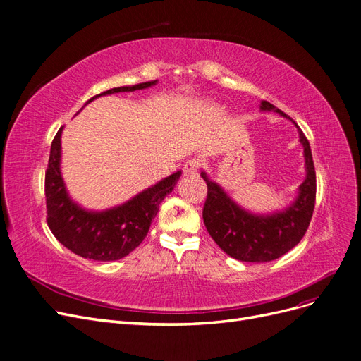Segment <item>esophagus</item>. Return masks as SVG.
<instances>
[{
	"label": "esophagus",
	"instance_id": "34e87169",
	"mask_svg": "<svg viewBox=\"0 0 361 361\" xmlns=\"http://www.w3.org/2000/svg\"><path fill=\"white\" fill-rule=\"evenodd\" d=\"M200 166H201L200 160H197V158H191V160H188L183 164V175L185 176H195Z\"/></svg>",
	"mask_w": 361,
	"mask_h": 361
}]
</instances>
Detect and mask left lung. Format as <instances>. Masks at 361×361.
<instances>
[{
  "instance_id": "obj_1",
  "label": "left lung",
  "mask_w": 361,
  "mask_h": 361,
  "mask_svg": "<svg viewBox=\"0 0 361 361\" xmlns=\"http://www.w3.org/2000/svg\"><path fill=\"white\" fill-rule=\"evenodd\" d=\"M259 111L277 112L298 128L299 142L304 148L305 179L298 186L292 203L276 212L255 213L235 203L204 170L200 173L207 183L203 219L209 234L231 257L256 264L274 261L293 249L307 233L315 204V170L308 139L289 115L267 100H262Z\"/></svg>"
}]
</instances>
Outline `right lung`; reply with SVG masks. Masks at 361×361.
<instances>
[{"mask_svg":"<svg viewBox=\"0 0 361 361\" xmlns=\"http://www.w3.org/2000/svg\"><path fill=\"white\" fill-rule=\"evenodd\" d=\"M157 82L158 80L115 87L92 97L87 104L100 96L143 90ZM62 132L63 127L59 128L51 142L46 171L49 228L57 241L72 253L93 261H118L133 252L147 237L160 204L175 190L182 170L158 180L123 204L105 210H89L72 200L66 190L61 170Z\"/></svg>","mask_w":361,"mask_h":361,"instance_id":"right-lung-1","label":"right lung"}]
</instances>
